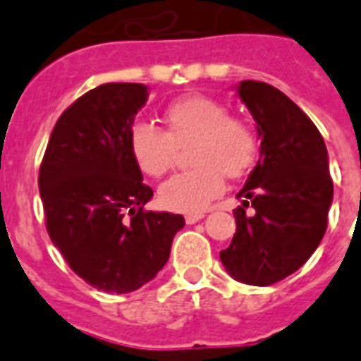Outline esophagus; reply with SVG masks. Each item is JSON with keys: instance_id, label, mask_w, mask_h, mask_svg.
<instances>
[{"instance_id": "obj_1", "label": "esophagus", "mask_w": 361, "mask_h": 361, "mask_svg": "<svg viewBox=\"0 0 361 361\" xmlns=\"http://www.w3.org/2000/svg\"><path fill=\"white\" fill-rule=\"evenodd\" d=\"M201 219H205V212H194V214H186L184 220L188 222V224H195V222H200Z\"/></svg>"}]
</instances>
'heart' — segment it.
Masks as SVG:
<instances>
[{
  "mask_svg": "<svg viewBox=\"0 0 361 361\" xmlns=\"http://www.w3.org/2000/svg\"><path fill=\"white\" fill-rule=\"evenodd\" d=\"M166 131L150 122L130 130V150L145 175L164 177L171 169L178 147L188 149V164L160 186L158 197L169 211H203L224 190L226 178H239L250 169L258 141L247 120L230 116L224 103L201 94H188L164 111Z\"/></svg>",
  "mask_w": 361,
  "mask_h": 361,
  "instance_id": "obj_1",
  "label": "heart"
}]
</instances>
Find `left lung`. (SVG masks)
I'll use <instances>...</instances> for the list:
<instances>
[{"label":"left lung","mask_w":361,"mask_h":361,"mask_svg":"<svg viewBox=\"0 0 361 361\" xmlns=\"http://www.w3.org/2000/svg\"><path fill=\"white\" fill-rule=\"evenodd\" d=\"M237 94L262 139L259 160L237 194L256 212L233 211L235 235L220 262L237 281L269 286L300 269L318 248L334 183L320 131L290 97L259 80H243Z\"/></svg>","instance_id":"left-lung-1"}]
</instances>
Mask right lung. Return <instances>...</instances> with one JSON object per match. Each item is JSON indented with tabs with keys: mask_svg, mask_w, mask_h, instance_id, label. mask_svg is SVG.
I'll use <instances>...</instances> for the list:
<instances>
[{
	"mask_svg": "<svg viewBox=\"0 0 361 361\" xmlns=\"http://www.w3.org/2000/svg\"><path fill=\"white\" fill-rule=\"evenodd\" d=\"M149 88L107 82L56 122L39 169L50 241L90 286L128 294L166 265L183 214L145 211L154 195L130 150V130ZM128 216L126 217L125 214Z\"/></svg>",
	"mask_w": 361,
	"mask_h": 361,
	"instance_id": "add662e5",
	"label": "right lung"
}]
</instances>
